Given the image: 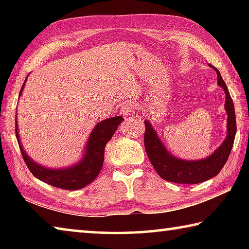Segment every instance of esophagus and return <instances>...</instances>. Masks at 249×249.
<instances>
[{"label":"esophagus","instance_id":"obj_1","mask_svg":"<svg viewBox=\"0 0 249 249\" xmlns=\"http://www.w3.org/2000/svg\"><path fill=\"white\" fill-rule=\"evenodd\" d=\"M135 111V104L132 102H125L124 104H122L121 107V113L123 114V116L128 117L134 113Z\"/></svg>","mask_w":249,"mask_h":249}]
</instances>
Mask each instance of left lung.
<instances>
[{
	"mask_svg": "<svg viewBox=\"0 0 249 249\" xmlns=\"http://www.w3.org/2000/svg\"><path fill=\"white\" fill-rule=\"evenodd\" d=\"M214 69L217 73V84L225 91L227 136L223 144L210 157L196 160V161H187V160L174 157L168 153L162 142L159 141L157 134L151 127L149 122L145 121L146 129L144 134V144L146 154L155 170L163 180L183 184L201 183L215 177L227 161L236 135L235 109L233 100L231 98L229 89H227L220 71L216 68Z\"/></svg>",
	"mask_w": 249,
	"mask_h": 249,
	"instance_id": "1",
	"label": "left lung"
}]
</instances>
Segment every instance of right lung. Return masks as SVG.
Wrapping results in <instances>:
<instances>
[{"mask_svg": "<svg viewBox=\"0 0 249 249\" xmlns=\"http://www.w3.org/2000/svg\"><path fill=\"white\" fill-rule=\"evenodd\" d=\"M26 82V80H25ZM24 82V84H25ZM24 84L20 89L19 95L22 94L24 89ZM124 119L122 116H114L111 119L104 120L95 126L92 130L88 144L86 146V155L84 158L78 165L67 168V169H47L43 166L37 163L28 157L22 148L19 142L18 130V121L15 119V134L18 138L20 153H22L25 163L32 174L37 179L48 183L53 187L65 190H78L91 183L96 177H98L100 170L102 169L104 161V149L105 145L111 140L115 130Z\"/></svg>", "mask_w": 249, "mask_h": 249, "instance_id": "obj_1", "label": "right lung"}]
</instances>
